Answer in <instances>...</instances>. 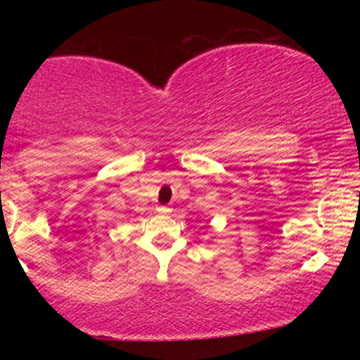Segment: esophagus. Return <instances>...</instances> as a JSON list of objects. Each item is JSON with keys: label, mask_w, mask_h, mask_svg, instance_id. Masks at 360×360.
<instances>
[{"label": "esophagus", "mask_w": 360, "mask_h": 360, "mask_svg": "<svg viewBox=\"0 0 360 360\" xmlns=\"http://www.w3.org/2000/svg\"><path fill=\"white\" fill-rule=\"evenodd\" d=\"M157 212L160 214H169L171 213V208H169V206H157Z\"/></svg>", "instance_id": "34e87169"}]
</instances>
